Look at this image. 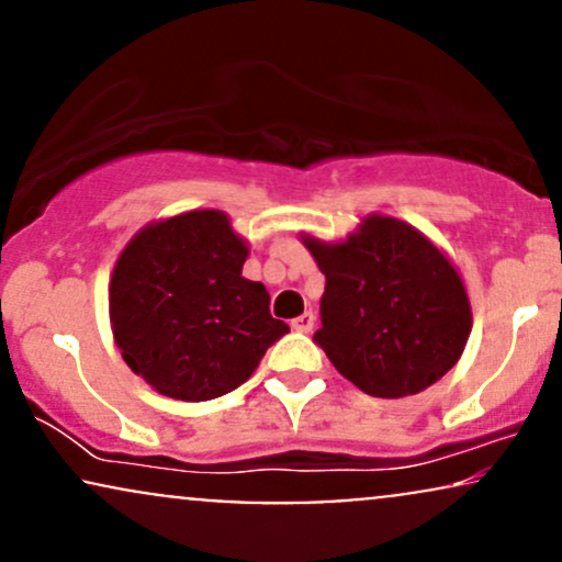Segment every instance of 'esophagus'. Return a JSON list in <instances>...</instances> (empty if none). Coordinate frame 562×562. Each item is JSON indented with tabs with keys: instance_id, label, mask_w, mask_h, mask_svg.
I'll use <instances>...</instances> for the list:
<instances>
[{
	"instance_id": "esophagus-1",
	"label": "esophagus",
	"mask_w": 562,
	"mask_h": 562,
	"mask_svg": "<svg viewBox=\"0 0 562 562\" xmlns=\"http://www.w3.org/2000/svg\"><path fill=\"white\" fill-rule=\"evenodd\" d=\"M290 327H293L295 333H312V327H314V314H312V312H303L301 317H295L293 322H290Z\"/></svg>"
}]
</instances>
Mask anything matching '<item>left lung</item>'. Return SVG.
<instances>
[{
  "label": "left lung",
  "instance_id": "1",
  "mask_svg": "<svg viewBox=\"0 0 562 562\" xmlns=\"http://www.w3.org/2000/svg\"><path fill=\"white\" fill-rule=\"evenodd\" d=\"M303 243L325 274L314 344L357 389L412 396L457 364L470 335L468 293L428 237L370 216L346 243Z\"/></svg>",
  "mask_w": 562,
  "mask_h": 562
}]
</instances>
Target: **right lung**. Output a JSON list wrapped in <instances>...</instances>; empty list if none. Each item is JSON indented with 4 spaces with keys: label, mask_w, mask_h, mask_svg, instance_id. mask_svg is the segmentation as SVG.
Returning <instances> with one entry per match:
<instances>
[{
    "label": "right lung",
    "mask_w": 562,
    "mask_h": 562,
    "mask_svg": "<svg viewBox=\"0 0 562 562\" xmlns=\"http://www.w3.org/2000/svg\"><path fill=\"white\" fill-rule=\"evenodd\" d=\"M248 248L222 211L150 224L111 280V325L134 375L182 402H209L254 375L290 327L269 314L261 282L243 277Z\"/></svg>",
    "instance_id": "1"
}]
</instances>
